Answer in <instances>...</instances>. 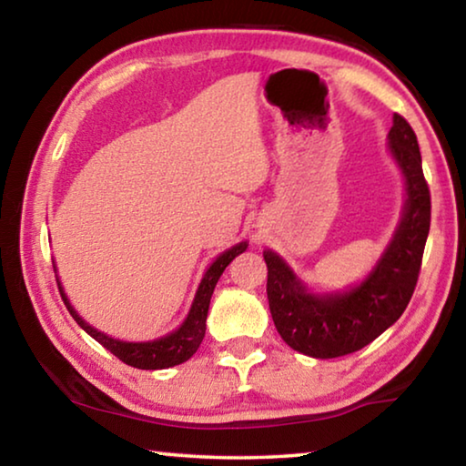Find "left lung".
I'll use <instances>...</instances> for the list:
<instances>
[{
  "instance_id": "8db88e82",
  "label": "left lung",
  "mask_w": 466,
  "mask_h": 466,
  "mask_svg": "<svg viewBox=\"0 0 466 466\" xmlns=\"http://www.w3.org/2000/svg\"><path fill=\"white\" fill-rule=\"evenodd\" d=\"M389 149L405 175V211L389 248L358 288L314 296L275 252H263L275 329L291 350L304 356L329 360L361 350L399 320L413 296L430 232L431 199L417 136L397 113L389 131Z\"/></svg>"
}]
</instances>
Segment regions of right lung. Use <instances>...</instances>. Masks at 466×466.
<instances>
[{
	"instance_id": "obj_1",
	"label": "right lung",
	"mask_w": 466,
	"mask_h": 466,
	"mask_svg": "<svg viewBox=\"0 0 466 466\" xmlns=\"http://www.w3.org/2000/svg\"><path fill=\"white\" fill-rule=\"evenodd\" d=\"M247 247H248L247 242L236 244V247L222 252V255L209 265V269L205 271L203 279L199 283V289H197L187 320L180 325V329L175 330V333H170L162 339H156V341L127 343V341H119V339H113L105 333H100V330L90 327L88 322H86L80 314L74 310V306L69 304V299L66 294H63L61 288L59 291L69 314H72L77 325H80L90 337L96 339L102 347H106L113 356L119 358L123 364L139 368V370L172 368V366L183 364V361H187L197 350H199V345L205 337V320H208L209 299H211V294H214L219 275H222L226 267L232 263L234 257H238L240 252L247 250Z\"/></svg>"
}]
</instances>
